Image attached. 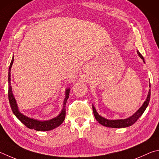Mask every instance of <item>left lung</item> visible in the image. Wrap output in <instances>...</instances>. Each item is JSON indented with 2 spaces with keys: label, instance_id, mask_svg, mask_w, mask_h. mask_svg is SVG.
Masks as SVG:
<instances>
[{
  "label": "left lung",
  "instance_id": "obj_1",
  "mask_svg": "<svg viewBox=\"0 0 159 159\" xmlns=\"http://www.w3.org/2000/svg\"><path fill=\"white\" fill-rule=\"evenodd\" d=\"M138 54L139 57H140L143 60V62L144 63V57L142 56L140 52L138 51ZM149 87H150V83H149ZM150 96H151V91H150V89L149 90V93L148 95H147L146 101L144 102V103L143 105L139 108V109L137 110V112H135L132 116H129L126 119H115V120H110V119H105L104 117H102L101 115H98V113L97 112V111L96 110L94 105H92V107H93V115L99 124H101V125L106 127H109V128H126V127H129L131 125L133 124H135L136 121L144 113V111H145L147 107L148 106L149 102L150 101Z\"/></svg>",
  "mask_w": 159,
  "mask_h": 159
}]
</instances>
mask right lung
Here are the masks:
<instances>
[{"mask_svg":"<svg viewBox=\"0 0 159 159\" xmlns=\"http://www.w3.org/2000/svg\"><path fill=\"white\" fill-rule=\"evenodd\" d=\"M14 61V57H12V59L11 61L10 65L9 67V72H8V98H9L10 105L12 109V112L14 113L16 118H17L21 123H23L25 126L30 129H34L38 130V131H47V130H51L56 129V128L59 126L60 125L63 123L64 119H65L66 116V102L68 101L69 98V93H70V88L66 89L65 91L66 97L63 101V105L61 112L59 115L49 120L46 121H41L38 120V119H35L33 118H30L29 116L24 115L20 112L19 110L18 105L16 104V101L15 100V96H14L12 93V87H11V78H10V72H11V68L13 64Z\"/></svg>","mask_w":159,"mask_h":159,"instance_id":"1","label":"right lung"}]
</instances>
